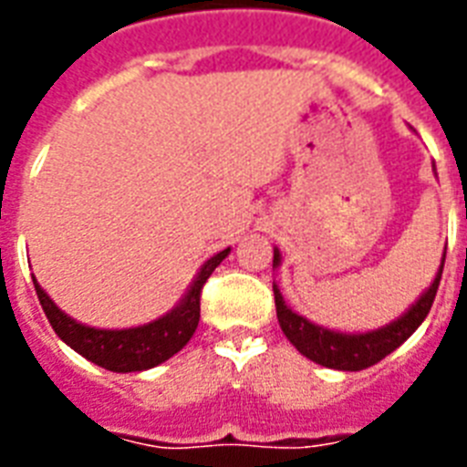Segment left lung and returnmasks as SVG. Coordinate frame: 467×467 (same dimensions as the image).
Returning <instances> with one entry per match:
<instances>
[{
	"mask_svg": "<svg viewBox=\"0 0 467 467\" xmlns=\"http://www.w3.org/2000/svg\"><path fill=\"white\" fill-rule=\"evenodd\" d=\"M443 262H446V252H443L441 266H439L434 284L421 293L420 300L402 317H398L390 325L380 327V329L363 334H347L334 332V329H327V327L312 325L310 319H306L303 315L293 312L291 307L285 306L284 296L278 291V285L274 284L278 325H281V329H284V334L288 337L293 347L298 348L306 358L319 363V366L337 370L368 368L373 363L383 361L385 356L392 354L400 344H405L414 334V329L424 322V317L429 315L431 303L436 298V291H439ZM278 264H281V254H278V249H274V266H278Z\"/></svg>",
	"mask_w": 467,
	"mask_h": 467,
	"instance_id": "left-lung-1",
	"label": "left lung"
}]
</instances>
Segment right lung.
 <instances>
[{"instance_id": "obj_1", "label": "right lung", "mask_w": 467, "mask_h": 467, "mask_svg": "<svg viewBox=\"0 0 467 467\" xmlns=\"http://www.w3.org/2000/svg\"><path fill=\"white\" fill-rule=\"evenodd\" d=\"M227 254H230V247L211 256L201 266L189 293L183 296L174 310L161 315L155 322L130 327V329H97V327L82 325V322L67 317L53 300L47 298V293L40 288L36 276H33V285H36L47 322L53 325L55 334L69 348H75L87 361L97 363L106 370L135 373V370L155 368L189 344L196 332L198 319H201V291H203L208 276Z\"/></svg>"}]
</instances>
